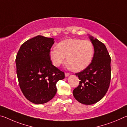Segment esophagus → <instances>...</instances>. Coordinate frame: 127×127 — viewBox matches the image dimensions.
Returning a JSON list of instances; mask_svg holds the SVG:
<instances>
[{
  "label": "esophagus",
  "instance_id": "34e87169",
  "mask_svg": "<svg viewBox=\"0 0 127 127\" xmlns=\"http://www.w3.org/2000/svg\"><path fill=\"white\" fill-rule=\"evenodd\" d=\"M69 75V73H66V72L65 73V77H68Z\"/></svg>",
  "mask_w": 127,
  "mask_h": 127
}]
</instances>
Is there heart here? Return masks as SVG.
Here are the masks:
<instances>
[{"label":"heart","mask_w":127,"mask_h":127,"mask_svg":"<svg viewBox=\"0 0 127 127\" xmlns=\"http://www.w3.org/2000/svg\"><path fill=\"white\" fill-rule=\"evenodd\" d=\"M94 53V48L89 40L70 38L62 41L50 51L53 64L59 66L65 61L76 72L86 68L91 63Z\"/></svg>","instance_id":"heart-1"}]
</instances>
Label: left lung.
Here are the masks:
<instances>
[{
  "label": "left lung",
  "instance_id": "8db88e82",
  "mask_svg": "<svg viewBox=\"0 0 127 127\" xmlns=\"http://www.w3.org/2000/svg\"><path fill=\"white\" fill-rule=\"evenodd\" d=\"M94 54L91 63L82 71L76 73L80 80L73 94L78 102L92 105L102 99L111 80V58L102 42L90 36Z\"/></svg>",
  "mask_w": 127,
  "mask_h": 127
}]
</instances>
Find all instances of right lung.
<instances>
[{
  "label": "right lung",
  "mask_w": 127,
  "mask_h": 127,
  "mask_svg": "<svg viewBox=\"0 0 127 127\" xmlns=\"http://www.w3.org/2000/svg\"><path fill=\"white\" fill-rule=\"evenodd\" d=\"M54 40L38 35L23 43L17 53L19 85L25 97L34 104H44L52 99L57 91V82L65 77L64 72L53 65L50 60Z\"/></svg>",
  "instance_id": "add662e5"
}]
</instances>
